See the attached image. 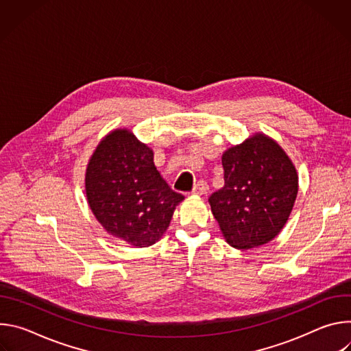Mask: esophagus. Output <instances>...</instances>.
Wrapping results in <instances>:
<instances>
[{"label": "esophagus", "instance_id": "obj_1", "mask_svg": "<svg viewBox=\"0 0 351 351\" xmlns=\"http://www.w3.org/2000/svg\"><path fill=\"white\" fill-rule=\"evenodd\" d=\"M191 193L195 194V195H204V194L208 193V184L204 180H199L194 184Z\"/></svg>", "mask_w": 351, "mask_h": 351}]
</instances>
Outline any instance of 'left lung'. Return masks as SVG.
Here are the masks:
<instances>
[{
	"instance_id": "1",
	"label": "left lung",
	"mask_w": 351,
	"mask_h": 351,
	"mask_svg": "<svg viewBox=\"0 0 351 351\" xmlns=\"http://www.w3.org/2000/svg\"><path fill=\"white\" fill-rule=\"evenodd\" d=\"M225 184L208 198L219 229L232 247L257 248L286 225L298 191V175L285 149L254 133L222 154Z\"/></svg>"
}]
</instances>
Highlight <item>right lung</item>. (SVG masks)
I'll list each match as a JSON object with an SVG mask.
<instances>
[{
	"instance_id": "right-lung-1",
	"label": "right lung",
	"mask_w": 351,
	"mask_h": 351,
	"mask_svg": "<svg viewBox=\"0 0 351 351\" xmlns=\"http://www.w3.org/2000/svg\"><path fill=\"white\" fill-rule=\"evenodd\" d=\"M87 203L111 236L148 247L167 232L184 197L168 186L154 153L132 130H111L95 147L84 176Z\"/></svg>"
}]
</instances>
